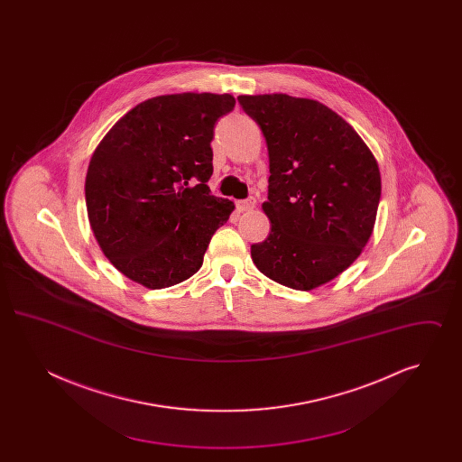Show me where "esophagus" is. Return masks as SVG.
Segmentation results:
<instances>
[{"label":"esophagus","instance_id":"1","mask_svg":"<svg viewBox=\"0 0 462 462\" xmlns=\"http://www.w3.org/2000/svg\"><path fill=\"white\" fill-rule=\"evenodd\" d=\"M254 206H256V199L254 198L244 199V200L237 202L239 211H251V209H254Z\"/></svg>","mask_w":462,"mask_h":462}]
</instances>
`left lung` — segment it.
<instances>
[{
    "label": "left lung",
    "mask_w": 462,
    "mask_h": 462,
    "mask_svg": "<svg viewBox=\"0 0 462 462\" xmlns=\"http://www.w3.org/2000/svg\"><path fill=\"white\" fill-rule=\"evenodd\" d=\"M262 128L268 237L251 245L268 279L311 291L343 273L371 239L381 173L367 143L328 106L286 93L237 98Z\"/></svg>",
    "instance_id": "obj_1"
}]
</instances>
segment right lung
Instances as JSON below:
<instances>
[{
    "label": "right lung",
    "instance_id": "1",
    "mask_svg": "<svg viewBox=\"0 0 462 462\" xmlns=\"http://www.w3.org/2000/svg\"><path fill=\"white\" fill-rule=\"evenodd\" d=\"M230 93H175L125 114L91 155L85 180L89 226L130 281L164 289L190 279L234 202L209 194L215 125Z\"/></svg>",
    "mask_w": 462,
    "mask_h": 462
}]
</instances>
